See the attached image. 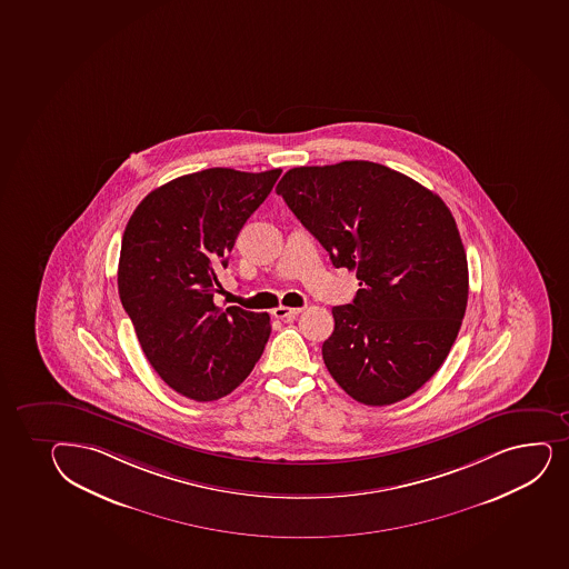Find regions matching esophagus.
Returning <instances> with one entry per match:
<instances>
[{
	"mask_svg": "<svg viewBox=\"0 0 569 569\" xmlns=\"http://www.w3.org/2000/svg\"><path fill=\"white\" fill-rule=\"evenodd\" d=\"M300 312H302V308H288V306H278L272 310L274 318L278 319H295Z\"/></svg>",
	"mask_w": 569,
	"mask_h": 569,
	"instance_id": "obj_1",
	"label": "esophagus"
}]
</instances>
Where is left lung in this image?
<instances>
[{
    "instance_id": "obj_1",
    "label": "left lung",
    "mask_w": 569,
    "mask_h": 569,
    "mask_svg": "<svg viewBox=\"0 0 569 569\" xmlns=\"http://www.w3.org/2000/svg\"><path fill=\"white\" fill-rule=\"evenodd\" d=\"M276 193L361 289L335 306L325 367L357 402L410 397L443 365L468 305V261L451 210L372 161L295 167Z\"/></svg>"
}]
</instances>
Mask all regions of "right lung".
<instances>
[{
	"instance_id": "obj_1",
	"label": "right lung",
	"mask_w": 569,
	"mask_h": 569,
	"mask_svg": "<svg viewBox=\"0 0 569 569\" xmlns=\"http://www.w3.org/2000/svg\"><path fill=\"white\" fill-rule=\"evenodd\" d=\"M280 174L214 167L174 178L142 199L123 231V310L159 378L197 402L234 391L269 340V313L220 308L214 295L240 229Z\"/></svg>"
}]
</instances>
